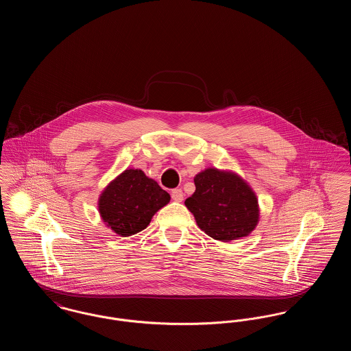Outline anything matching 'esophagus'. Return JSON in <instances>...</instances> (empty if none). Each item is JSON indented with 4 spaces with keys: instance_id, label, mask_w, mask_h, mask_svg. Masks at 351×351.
Instances as JSON below:
<instances>
[{
    "instance_id": "34e87169",
    "label": "esophagus",
    "mask_w": 351,
    "mask_h": 351,
    "mask_svg": "<svg viewBox=\"0 0 351 351\" xmlns=\"http://www.w3.org/2000/svg\"><path fill=\"white\" fill-rule=\"evenodd\" d=\"M171 197H172V200L176 201V202H182L184 199L183 191L182 189H173L171 192Z\"/></svg>"
}]
</instances>
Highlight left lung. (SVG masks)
I'll use <instances>...</instances> for the list:
<instances>
[{
	"instance_id": "1",
	"label": "left lung",
	"mask_w": 351,
	"mask_h": 351,
	"mask_svg": "<svg viewBox=\"0 0 351 351\" xmlns=\"http://www.w3.org/2000/svg\"><path fill=\"white\" fill-rule=\"evenodd\" d=\"M193 182L196 191L185 206L204 233L230 242L255 230L261 216L258 197L242 176L230 169L208 167Z\"/></svg>"
}]
</instances>
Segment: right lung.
<instances>
[{"instance_id":"1","label":"right lung","mask_w":351,"mask_h":351,"mask_svg":"<svg viewBox=\"0 0 351 351\" xmlns=\"http://www.w3.org/2000/svg\"><path fill=\"white\" fill-rule=\"evenodd\" d=\"M169 200L167 192L142 169L126 168L102 189L97 206L102 222L113 233L130 237L146 229Z\"/></svg>"}]
</instances>
